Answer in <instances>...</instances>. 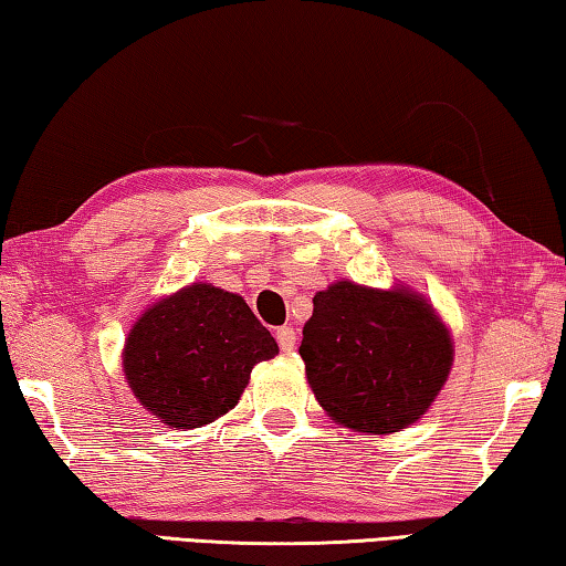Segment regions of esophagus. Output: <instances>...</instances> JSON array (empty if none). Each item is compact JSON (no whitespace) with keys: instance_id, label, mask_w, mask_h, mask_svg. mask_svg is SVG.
Wrapping results in <instances>:
<instances>
[{"instance_id":"obj_1","label":"esophagus","mask_w":566,"mask_h":566,"mask_svg":"<svg viewBox=\"0 0 566 566\" xmlns=\"http://www.w3.org/2000/svg\"><path fill=\"white\" fill-rule=\"evenodd\" d=\"M275 340L281 345L283 353H291L295 348V331L289 328V325H283V328L275 331Z\"/></svg>"}]
</instances>
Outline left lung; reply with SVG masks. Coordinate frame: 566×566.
I'll use <instances>...</instances> for the list:
<instances>
[{"instance_id":"8db88e82","label":"left lung","mask_w":566,"mask_h":566,"mask_svg":"<svg viewBox=\"0 0 566 566\" xmlns=\"http://www.w3.org/2000/svg\"><path fill=\"white\" fill-rule=\"evenodd\" d=\"M452 355L448 325L422 295L350 281L315 293L301 343L321 408L373 434L418 422L448 382Z\"/></svg>"}]
</instances>
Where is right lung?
Instances as JSON below:
<instances>
[{
  "label": "right lung",
  "mask_w": 566,
  "mask_h": 566,
  "mask_svg": "<svg viewBox=\"0 0 566 566\" xmlns=\"http://www.w3.org/2000/svg\"><path fill=\"white\" fill-rule=\"evenodd\" d=\"M273 355L277 343L241 295L193 283L144 311L122 360L128 388L148 412L193 430L233 410L253 365Z\"/></svg>",
  "instance_id": "add662e5"
}]
</instances>
